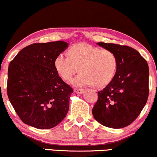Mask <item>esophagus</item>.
<instances>
[{
  "label": "esophagus",
  "mask_w": 157,
  "mask_h": 157,
  "mask_svg": "<svg viewBox=\"0 0 157 157\" xmlns=\"http://www.w3.org/2000/svg\"><path fill=\"white\" fill-rule=\"evenodd\" d=\"M84 92V89H75L74 92L77 94H82Z\"/></svg>",
  "instance_id": "34e87169"
}]
</instances>
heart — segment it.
Returning a JSON list of instances; mask_svg holds the SVG:
<instances>
[{"label":"heart","mask_w":157,"mask_h":157,"mask_svg":"<svg viewBox=\"0 0 157 157\" xmlns=\"http://www.w3.org/2000/svg\"><path fill=\"white\" fill-rule=\"evenodd\" d=\"M68 57L58 55L54 67L63 80L69 82L75 73L81 72L72 81L75 86L93 85L103 87L111 82L117 68V57L111 50L80 43L71 46Z\"/></svg>","instance_id":"b5f03b06"}]
</instances>
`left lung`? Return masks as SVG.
Wrapping results in <instances>:
<instances>
[{"label":"left lung","mask_w":157,"mask_h":157,"mask_svg":"<svg viewBox=\"0 0 157 157\" xmlns=\"http://www.w3.org/2000/svg\"><path fill=\"white\" fill-rule=\"evenodd\" d=\"M117 57V68L111 82L98 92L92 108L96 121L105 127L120 129L132 123L146 104L148 97V63L133 48L99 42Z\"/></svg>","instance_id":"obj_1"}]
</instances>
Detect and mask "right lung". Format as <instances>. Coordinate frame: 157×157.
Returning <instances> with one entry per match:
<instances>
[{
    "mask_svg": "<svg viewBox=\"0 0 157 157\" xmlns=\"http://www.w3.org/2000/svg\"><path fill=\"white\" fill-rule=\"evenodd\" d=\"M68 46L61 40L31 44L21 50L9 64L8 97L26 124L50 129L66 117L73 91L56 72L54 60Z\"/></svg>",
    "mask_w": 157,
    "mask_h": 157,
    "instance_id": "1",
    "label": "right lung"
}]
</instances>
